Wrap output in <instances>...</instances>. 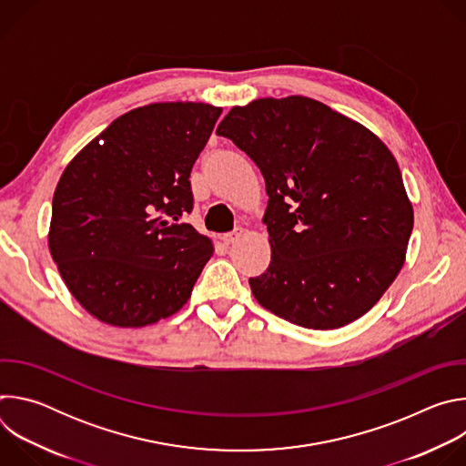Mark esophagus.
Returning <instances> with one entry per match:
<instances>
[{
	"label": "esophagus",
	"mask_w": 466,
	"mask_h": 466,
	"mask_svg": "<svg viewBox=\"0 0 466 466\" xmlns=\"http://www.w3.org/2000/svg\"><path fill=\"white\" fill-rule=\"evenodd\" d=\"M241 236H243V228H236V230L225 234V236H223V241H225L227 245H232V243H236Z\"/></svg>",
	"instance_id": "1"
}]
</instances>
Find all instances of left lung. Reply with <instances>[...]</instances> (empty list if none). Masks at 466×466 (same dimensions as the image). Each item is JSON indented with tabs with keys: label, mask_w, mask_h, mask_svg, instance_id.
Instances as JSON below:
<instances>
[{
	"label": "left lung",
	"mask_w": 466,
	"mask_h": 466,
	"mask_svg": "<svg viewBox=\"0 0 466 466\" xmlns=\"http://www.w3.org/2000/svg\"><path fill=\"white\" fill-rule=\"evenodd\" d=\"M218 135L259 167L271 263L254 299L311 329L365 315L400 273L413 207L400 167L361 123L304 97L234 106Z\"/></svg>",
	"instance_id": "obj_1"
}]
</instances>
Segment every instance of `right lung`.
I'll return each instance as SVG.
<instances>
[{
	"label": "right lung",
	"instance_id": "add662e5",
	"mask_svg": "<svg viewBox=\"0 0 466 466\" xmlns=\"http://www.w3.org/2000/svg\"><path fill=\"white\" fill-rule=\"evenodd\" d=\"M207 103H153L114 119L66 166L47 234L58 273L101 322L142 328L177 313L214 254L182 218L191 167L221 116Z\"/></svg>",
	"mask_w": 466,
	"mask_h": 466
}]
</instances>
